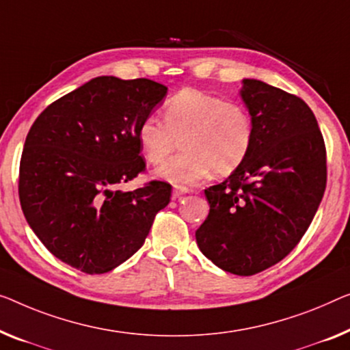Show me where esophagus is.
I'll return each mask as SVG.
<instances>
[{
  "instance_id": "obj_1",
  "label": "esophagus",
  "mask_w": 350,
  "mask_h": 350,
  "mask_svg": "<svg viewBox=\"0 0 350 350\" xmlns=\"http://www.w3.org/2000/svg\"><path fill=\"white\" fill-rule=\"evenodd\" d=\"M185 193H189V189H187V187H174L173 196L174 198H180V196H184Z\"/></svg>"
}]
</instances>
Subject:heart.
<instances>
[{
  "label": "heart",
  "mask_w": 350,
  "mask_h": 350,
  "mask_svg": "<svg viewBox=\"0 0 350 350\" xmlns=\"http://www.w3.org/2000/svg\"><path fill=\"white\" fill-rule=\"evenodd\" d=\"M163 122L146 118L138 143L150 165H160L182 143L179 157L155 171L176 185L196 184L211 173L228 176L241 166L253 144V121L242 103L184 90L163 107Z\"/></svg>",
  "instance_id": "obj_1"
}]
</instances>
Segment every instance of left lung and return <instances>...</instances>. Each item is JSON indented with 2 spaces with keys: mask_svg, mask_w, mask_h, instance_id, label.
<instances>
[{
  "mask_svg": "<svg viewBox=\"0 0 350 350\" xmlns=\"http://www.w3.org/2000/svg\"><path fill=\"white\" fill-rule=\"evenodd\" d=\"M253 144L225 182L204 190L211 206L198 247L218 267L250 276L297 247L327 185V150L314 113L300 97L243 80Z\"/></svg>",
  "mask_w": 350,
  "mask_h": 350,
  "instance_id": "obj_1",
  "label": "left lung"
}]
</instances>
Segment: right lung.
Instances as JSON below:
<instances>
[{"label": "right lung", "mask_w": 350, "mask_h": 350, "mask_svg": "<svg viewBox=\"0 0 350 350\" xmlns=\"http://www.w3.org/2000/svg\"><path fill=\"white\" fill-rule=\"evenodd\" d=\"M168 88L148 78L97 77L42 111L26 135L18 196L49 252L85 273H107L142 248L171 185L149 180L138 127Z\"/></svg>", "instance_id": "obj_1"}]
</instances>
